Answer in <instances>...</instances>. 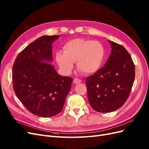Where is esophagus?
<instances>
[{
	"label": "esophagus",
	"instance_id": "obj_1",
	"mask_svg": "<svg viewBox=\"0 0 149 149\" xmlns=\"http://www.w3.org/2000/svg\"><path fill=\"white\" fill-rule=\"evenodd\" d=\"M81 82V80L78 79V78H75L74 80H73V83L74 84H78V83H80Z\"/></svg>",
	"mask_w": 149,
	"mask_h": 149
}]
</instances>
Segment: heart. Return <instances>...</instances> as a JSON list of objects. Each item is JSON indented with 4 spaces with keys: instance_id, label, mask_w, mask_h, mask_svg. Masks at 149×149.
<instances>
[{
    "instance_id": "1",
    "label": "heart",
    "mask_w": 149,
    "mask_h": 149,
    "mask_svg": "<svg viewBox=\"0 0 149 149\" xmlns=\"http://www.w3.org/2000/svg\"><path fill=\"white\" fill-rule=\"evenodd\" d=\"M63 53H56L58 66L66 74L73 68L76 62L78 70L85 74H92L101 68L105 57V50L99 42L84 38H74L66 42L63 48Z\"/></svg>"
}]
</instances>
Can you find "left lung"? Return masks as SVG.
<instances>
[{"mask_svg": "<svg viewBox=\"0 0 149 149\" xmlns=\"http://www.w3.org/2000/svg\"><path fill=\"white\" fill-rule=\"evenodd\" d=\"M109 42L112 49L106 64L86 78L89 102L99 112H112L123 106L135 79V65L130 54L121 45Z\"/></svg>", "mask_w": 149, "mask_h": 149, "instance_id": "1", "label": "left lung"}]
</instances>
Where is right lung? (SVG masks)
Here are the masks:
<instances>
[{
	"mask_svg": "<svg viewBox=\"0 0 149 149\" xmlns=\"http://www.w3.org/2000/svg\"><path fill=\"white\" fill-rule=\"evenodd\" d=\"M59 35L42 36L25 47L13 65L17 97L36 116L52 117L61 111L73 78L58 74L52 61V45Z\"/></svg>",
	"mask_w": 149,
	"mask_h": 149,
	"instance_id": "obj_1",
	"label": "right lung"
}]
</instances>
